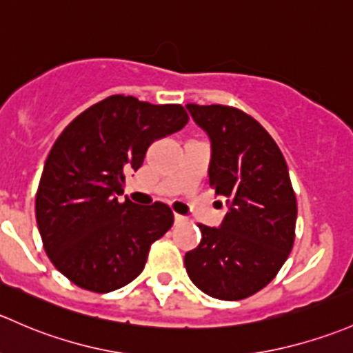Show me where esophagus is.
Masks as SVG:
<instances>
[{"label":"esophagus","mask_w":353,"mask_h":353,"mask_svg":"<svg viewBox=\"0 0 353 353\" xmlns=\"http://www.w3.org/2000/svg\"><path fill=\"white\" fill-rule=\"evenodd\" d=\"M174 220H176V223H183V221H186V216H183V214H174Z\"/></svg>","instance_id":"1"}]
</instances>
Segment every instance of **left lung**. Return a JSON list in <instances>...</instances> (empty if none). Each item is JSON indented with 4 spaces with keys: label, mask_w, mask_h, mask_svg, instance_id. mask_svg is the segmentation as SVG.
Here are the masks:
<instances>
[{
    "label": "left lung",
    "mask_w": 353,
    "mask_h": 353,
    "mask_svg": "<svg viewBox=\"0 0 353 353\" xmlns=\"http://www.w3.org/2000/svg\"><path fill=\"white\" fill-rule=\"evenodd\" d=\"M211 142L208 176L228 213L199 223L201 242L184 257L189 279L211 298L239 301L276 277L294 243L298 205L279 147L259 121L221 105H186Z\"/></svg>",
    "instance_id": "left-lung-1"
}]
</instances>
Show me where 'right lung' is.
<instances>
[{
	"label": "right lung",
	"instance_id": "1",
	"mask_svg": "<svg viewBox=\"0 0 353 353\" xmlns=\"http://www.w3.org/2000/svg\"><path fill=\"white\" fill-rule=\"evenodd\" d=\"M181 105H150L114 94L74 118L50 148L35 198L43 248L79 288L110 292L143 270L150 245L174 223L164 203L140 206L118 196L147 148L179 132Z\"/></svg>",
	"mask_w": 353,
	"mask_h": 353
}]
</instances>
